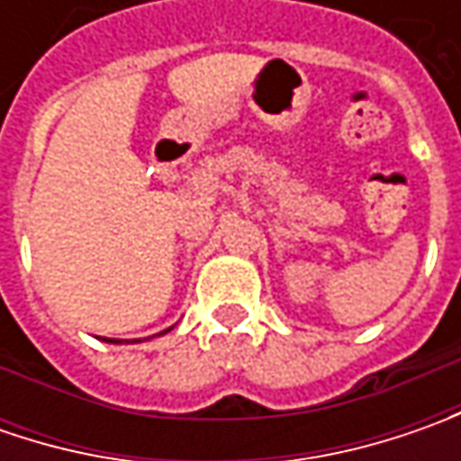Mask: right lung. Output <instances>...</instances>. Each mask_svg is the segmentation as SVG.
I'll use <instances>...</instances> for the list:
<instances>
[{
	"label": "right lung",
	"instance_id": "obj_1",
	"mask_svg": "<svg viewBox=\"0 0 461 461\" xmlns=\"http://www.w3.org/2000/svg\"><path fill=\"white\" fill-rule=\"evenodd\" d=\"M167 330H168V328H167ZM167 330H164V333H167ZM110 341H115V339H110Z\"/></svg>",
	"mask_w": 461,
	"mask_h": 461
}]
</instances>
